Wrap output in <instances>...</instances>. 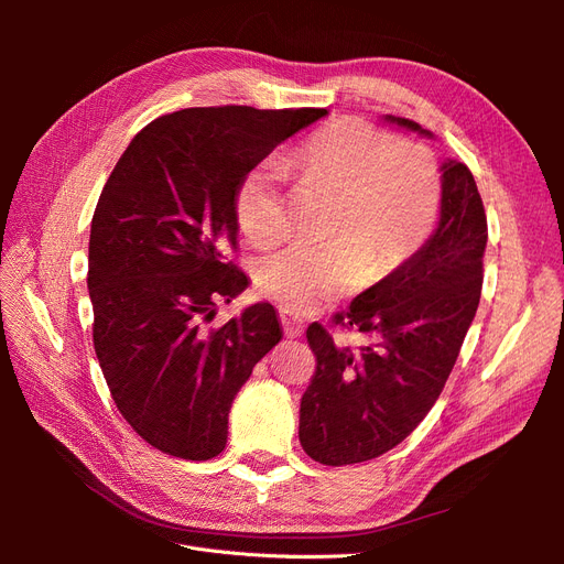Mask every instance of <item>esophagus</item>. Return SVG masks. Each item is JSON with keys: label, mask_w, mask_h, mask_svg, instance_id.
I'll return each mask as SVG.
<instances>
[{"label": "esophagus", "mask_w": 564, "mask_h": 564, "mask_svg": "<svg viewBox=\"0 0 564 564\" xmlns=\"http://www.w3.org/2000/svg\"><path fill=\"white\" fill-rule=\"evenodd\" d=\"M280 319H282L284 334H286L289 338H299V336H303V332H305V322H303V319L294 317L292 313H286V311H282V313H280Z\"/></svg>", "instance_id": "1"}]
</instances>
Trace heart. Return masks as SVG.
<instances>
[{"instance_id": "1", "label": "heart", "mask_w": 564, "mask_h": 564, "mask_svg": "<svg viewBox=\"0 0 564 564\" xmlns=\"http://www.w3.org/2000/svg\"><path fill=\"white\" fill-rule=\"evenodd\" d=\"M299 178L334 197V242L294 245L270 253L256 268L261 292L292 313H313L360 282L386 278L412 256L440 209V169L431 150L398 143L357 117L319 127L292 155ZM284 166L253 164L235 193V214L253 245L270 247L289 232L282 199Z\"/></svg>"}]
</instances>
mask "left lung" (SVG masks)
I'll return each mask as SVG.
<instances>
[{
	"instance_id": "left-lung-1",
	"label": "left lung",
	"mask_w": 564,
	"mask_h": 564,
	"mask_svg": "<svg viewBox=\"0 0 564 564\" xmlns=\"http://www.w3.org/2000/svg\"><path fill=\"white\" fill-rule=\"evenodd\" d=\"M388 124L433 139L404 117ZM440 218L423 247L365 289L336 324L369 334L371 346L334 344L313 322L305 336L317 357L301 398L299 440L324 466H348L398 447L431 412L473 324L482 289L487 216L464 162L440 164Z\"/></svg>"
}]
</instances>
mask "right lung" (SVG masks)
Segmentation results:
<instances>
[{
	"label": "right lung",
	"mask_w": 564,
	"mask_h": 564,
	"mask_svg": "<svg viewBox=\"0 0 564 564\" xmlns=\"http://www.w3.org/2000/svg\"><path fill=\"white\" fill-rule=\"evenodd\" d=\"M327 110L187 108L133 135L100 193L89 237L94 348L112 400L148 445L187 460L226 449L228 414L280 344L261 301L209 327L249 286L228 261L235 193L253 164Z\"/></svg>",
	"instance_id": "1"
}]
</instances>
